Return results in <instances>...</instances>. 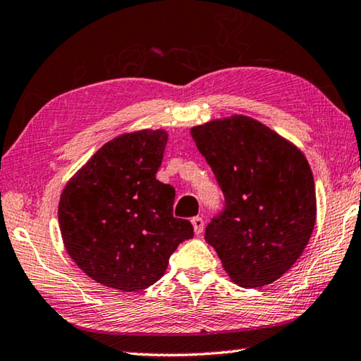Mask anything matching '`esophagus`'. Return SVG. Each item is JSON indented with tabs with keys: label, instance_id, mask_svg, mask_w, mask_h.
Wrapping results in <instances>:
<instances>
[{
	"label": "esophagus",
	"instance_id": "1",
	"mask_svg": "<svg viewBox=\"0 0 361 361\" xmlns=\"http://www.w3.org/2000/svg\"><path fill=\"white\" fill-rule=\"evenodd\" d=\"M191 223H192L194 233L201 234L204 231V220H202V216H194V219L191 220Z\"/></svg>",
	"mask_w": 361,
	"mask_h": 361
}]
</instances>
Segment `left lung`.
Listing matches in <instances>:
<instances>
[{"label": "left lung", "instance_id": "obj_1", "mask_svg": "<svg viewBox=\"0 0 361 361\" xmlns=\"http://www.w3.org/2000/svg\"><path fill=\"white\" fill-rule=\"evenodd\" d=\"M191 136L225 196V207L205 226V241L241 288L276 281L304 252L317 219L305 156L245 116L197 125Z\"/></svg>", "mask_w": 361, "mask_h": 361}]
</instances>
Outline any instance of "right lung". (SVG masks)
<instances>
[{"mask_svg": "<svg viewBox=\"0 0 361 361\" xmlns=\"http://www.w3.org/2000/svg\"><path fill=\"white\" fill-rule=\"evenodd\" d=\"M167 140L164 130L118 136L62 191L57 216L67 252L107 288H149L176 247L194 236L190 221L173 216V186L156 178Z\"/></svg>", "mask_w": 361, "mask_h": 361, "instance_id": "add662e5", "label": "right lung"}]
</instances>
